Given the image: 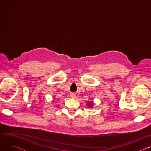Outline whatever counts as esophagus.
Here are the masks:
<instances>
[{
	"label": "esophagus",
	"instance_id": "34e87169",
	"mask_svg": "<svg viewBox=\"0 0 151 151\" xmlns=\"http://www.w3.org/2000/svg\"><path fill=\"white\" fill-rule=\"evenodd\" d=\"M70 97H71L72 99H74V98H75V97H76V94H75V93H72V94H70Z\"/></svg>",
	"mask_w": 151,
	"mask_h": 151
}]
</instances>
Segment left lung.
I'll use <instances>...</instances> for the list:
<instances>
[{"instance_id": "obj_1", "label": "left lung", "mask_w": 151, "mask_h": 151, "mask_svg": "<svg viewBox=\"0 0 151 151\" xmlns=\"http://www.w3.org/2000/svg\"><path fill=\"white\" fill-rule=\"evenodd\" d=\"M87 106L89 107H93L94 106V103L93 102H91V101H89L87 103Z\"/></svg>"}]
</instances>
